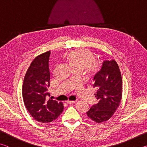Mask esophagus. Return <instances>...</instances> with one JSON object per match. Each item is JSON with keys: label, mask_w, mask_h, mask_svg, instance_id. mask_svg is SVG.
<instances>
[{"label": "esophagus", "mask_w": 147, "mask_h": 147, "mask_svg": "<svg viewBox=\"0 0 147 147\" xmlns=\"http://www.w3.org/2000/svg\"><path fill=\"white\" fill-rule=\"evenodd\" d=\"M74 102H75V101H74V100H67V103L68 104H74Z\"/></svg>", "instance_id": "34e87169"}]
</instances>
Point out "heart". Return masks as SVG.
<instances>
[{"label": "heart", "mask_w": 147, "mask_h": 147, "mask_svg": "<svg viewBox=\"0 0 147 147\" xmlns=\"http://www.w3.org/2000/svg\"><path fill=\"white\" fill-rule=\"evenodd\" d=\"M94 58V53L88 49L71 51L66 56L67 60L74 70L83 71L86 69L90 73H96L100 68V63Z\"/></svg>", "instance_id": "heart-1"}]
</instances>
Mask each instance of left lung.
<instances>
[{"instance_id": "1", "label": "left lung", "mask_w": 147, "mask_h": 147, "mask_svg": "<svg viewBox=\"0 0 147 147\" xmlns=\"http://www.w3.org/2000/svg\"><path fill=\"white\" fill-rule=\"evenodd\" d=\"M94 87L97 88L94 94L98 102L86 113L96 123L109 120L115 113L122 99L121 73L115 60L104 61L100 71L93 78Z\"/></svg>"}]
</instances>
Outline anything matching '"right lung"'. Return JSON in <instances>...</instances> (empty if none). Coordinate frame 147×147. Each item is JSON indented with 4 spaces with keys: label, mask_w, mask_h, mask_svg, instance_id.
Listing matches in <instances>:
<instances>
[{
    "label": "right lung",
    "mask_w": 147,
    "mask_h": 147,
    "mask_svg": "<svg viewBox=\"0 0 147 147\" xmlns=\"http://www.w3.org/2000/svg\"><path fill=\"white\" fill-rule=\"evenodd\" d=\"M51 52L36 56L30 64L24 78L23 98L24 105L35 120L42 123H51L63 111V104L53 99L47 88L50 86L49 59Z\"/></svg>",
    "instance_id": "right-lung-1"
}]
</instances>
